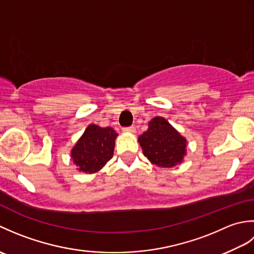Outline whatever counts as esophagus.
<instances>
[{"label":"esophagus","mask_w":254,"mask_h":254,"mask_svg":"<svg viewBox=\"0 0 254 254\" xmlns=\"http://www.w3.org/2000/svg\"><path fill=\"white\" fill-rule=\"evenodd\" d=\"M123 131L124 132H128V133H135L136 132V128L135 127H123Z\"/></svg>","instance_id":"34e87169"}]
</instances>
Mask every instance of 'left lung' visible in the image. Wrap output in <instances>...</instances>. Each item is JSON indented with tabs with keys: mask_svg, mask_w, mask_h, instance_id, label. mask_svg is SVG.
Listing matches in <instances>:
<instances>
[{
	"mask_svg": "<svg viewBox=\"0 0 254 254\" xmlns=\"http://www.w3.org/2000/svg\"><path fill=\"white\" fill-rule=\"evenodd\" d=\"M138 143L145 157L164 168L181 164L187 154V139L161 117L149 121L147 131L139 135Z\"/></svg>",
	"mask_w": 254,
	"mask_h": 254,
	"instance_id": "1",
	"label": "left lung"
}]
</instances>
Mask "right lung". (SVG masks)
Returning <instances> with one entry per match:
<instances>
[{
	"instance_id": "right-lung-1",
	"label": "right lung",
	"mask_w": 254,
	"mask_h": 254,
	"mask_svg": "<svg viewBox=\"0 0 254 254\" xmlns=\"http://www.w3.org/2000/svg\"><path fill=\"white\" fill-rule=\"evenodd\" d=\"M118 133L112 127L89 124L71 150L73 163L79 171L95 174L113 156Z\"/></svg>"
}]
</instances>
